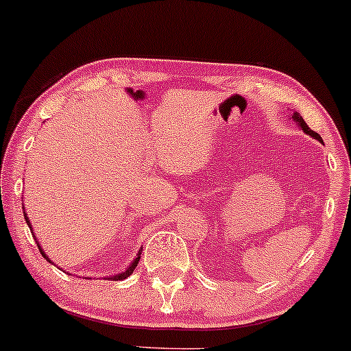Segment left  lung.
Segmentation results:
<instances>
[{
	"instance_id": "1",
	"label": "left lung",
	"mask_w": 351,
	"mask_h": 351,
	"mask_svg": "<svg viewBox=\"0 0 351 351\" xmlns=\"http://www.w3.org/2000/svg\"><path fill=\"white\" fill-rule=\"evenodd\" d=\"M289 117H291V119H293V120H295V122L298 123V127H300V128L302 130V132H304V133H306V135L313 136V138H314V140H317L319 143H324V141H322V138H321V135H319V133H315V132H313V130H311V128L308 127V125H306V122H304V119H302V117H301V114H298V112H293V114H291V115H289Z\"/></svg>"
}]
</instances>
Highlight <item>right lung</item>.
Wrapping results in <instances>:
<instances>
[{
	"label": "right lung",
	"instance_id": "obj_1",
	"mask_svg": "<svg viewBox=\"0 0 351 351\" xmlns=\"http://www.w3.org/2000/svg\"><path fill=\"white\" fill-rule=\"evenodd\" d=\"M23 210H24V219H25V223H27V226L30 228V231H32V236H34V239H36V242H37V245H38V250H40L42 257H43V258H47V261H49L50 263H53V262L50 261V257H49V255H47L45 252H43L42 245L38 244L37 237H36V234H34V229H32V224H30V219L27 218V215H25V208H24V205H23ZM141 252H143V249L138 250V254H136L135 261H133L132 263H130V265H128L127 268H125L123 271H120V274H117V275H109V276H106V280H125V278H128V276L133 274V270H135V268H136V265H138V261H140V255H141ZM53 265H55V263H53Z\"/></svg>",
	"mask_w": 351,
	"mask_h": 351
}]
</instances>
